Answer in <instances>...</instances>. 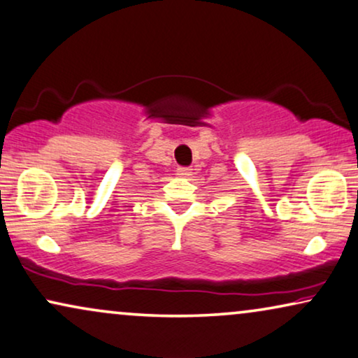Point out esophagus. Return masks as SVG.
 <instances>
[{"label":"esophagus","mask_w":358,"mask_h":358,"mask_svg":"<svg viewBox=\"0 0 358 358\" xmlns=\"http://www.w3.org/2000/svg\"><path fill=\"white\" fill-rule=\"evenodd\" d=\"M176 173L180 176H189L193 173V170L189 169V166H178V170H176Z\"/></svg>","instance_id":"obj_1"}]
</instances>
